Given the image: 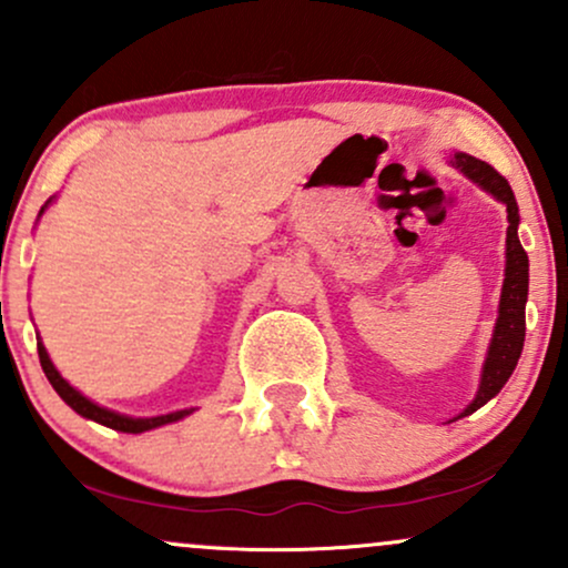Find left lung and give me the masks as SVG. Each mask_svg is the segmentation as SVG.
<instances>
[{
    "instance_id": "8db88e82",
    "label": "left lung",
    "mask_w": 568,
    "mask_h": 568,
    "mask_svg": "<svg viewBox=\"0 0 568 568\" xmlns=\"http://www.w3.org/2000/svg\"><path fill=\"white\" fill-rule=\"evenodd\" d=\"M448 162L462 175H467L473 184H478L494 200H499L507 207V224H510L507 226L505 240V283H501L499 315L497 323H494L491 342H488L484 368H480L478 393H475L470 406L459 414L470 416L480 406H486L491 397L499 395V389L505 387L515 366H518L520 352H524L526 302H529V256H526L524 245L518 240V202H515V194L510 184H507V179H501L488 162L473 158L467 152L448 154Z\"/></svg>"
}]
</instances>
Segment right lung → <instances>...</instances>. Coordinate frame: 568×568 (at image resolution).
Listing matches in <instances>:
<instances>
[{"label": "right lung", "instance_id": "1", "mask_svg": "<svg viewBox=\"0 0 568 568\" xmlns=\"http://www.w3.org/2000/svg\"><path fill=\"white\" fill-rule=\"evenodd\" d=\"M53 202V197H50L48 202L42 205V211H39V216H42L44 211H48V205ZM37 349H39V363H42V371L44 376H48V382L53 384V389L58 395H61V400L67 403V406H71L77 410V414L84 416V419L90 422H98V425L103 427H112L116 429V433H149V429H158V427H165V425H173V422H181L184 416L192 414L194 408H181V410H171V414H160V416H128V414H116V410L112 408H103L98 406V403L90 400V397H84L80 389L71 387V384L63 379L61 371H58L53 366V361H50L48 349H44L42 338L37 336Z\"/></svg>", "mask_w": 568, "mask_h": 568}]
</instances>
